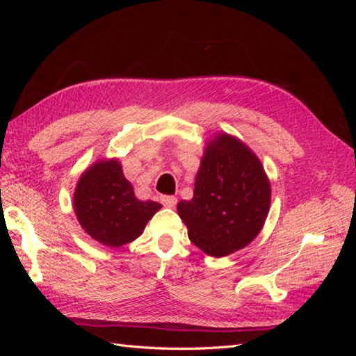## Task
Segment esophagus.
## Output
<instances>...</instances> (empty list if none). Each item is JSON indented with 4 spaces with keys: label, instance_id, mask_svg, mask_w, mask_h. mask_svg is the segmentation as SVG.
Wrapping results in <instances>:
<instances>
[{
    "label": "esophagus",
    "instance_id": "1",
    "mask_svg": "<svg viewBox=\"0 0 356 356\" xmlns=\"http://www.w3.org/2000/svg\"><path fill=\"white\" fill-rule=\"evenodd\" d=\"M160 202L165 204V207H169V208H174L177 204V197L175 196H160Z\"/></svg>",
    "mask_w": 356,
    "mask_h": 356
}]
</instances>
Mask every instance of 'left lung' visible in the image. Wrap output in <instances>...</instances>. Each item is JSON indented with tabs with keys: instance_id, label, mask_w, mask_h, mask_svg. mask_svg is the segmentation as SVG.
Listing matches in <instances>:
<instances>
[{
	"instance_id": "1",
	"label": "left lung",
	"mask_w": 356,
	"mask_h": 356,
	"mask_svg": "<svg viewBox=\"0 0 356 356\" xmlns=\"http://www.w3.org/2000/svg\"><path fill=\"white\" fill-rule=\"evenodd\" d=\"M270 207V182L255 154L227 134L204 149L191 200L178 203L190 241L203 252L224 257L260 233Z\"/></svg>"
}]
</instances>
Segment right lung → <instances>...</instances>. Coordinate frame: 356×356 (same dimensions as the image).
<instances>
[{"label": "right lung", "instance_id": "1", "mask_svg": "<svg viewBox=\"0 0 356 356\" xmlns=\"http://www.w3.org/2000/svg\"><path fill=\"white\" fill-rule=\"evenodd\" d=\"M160 208L157 202L136 199L117 160H101L86 170L74 195V209L84 232L110 248L139 238Z\"/></svg>", "mask_w": 356, "mask_h": 356}]
</instances>
